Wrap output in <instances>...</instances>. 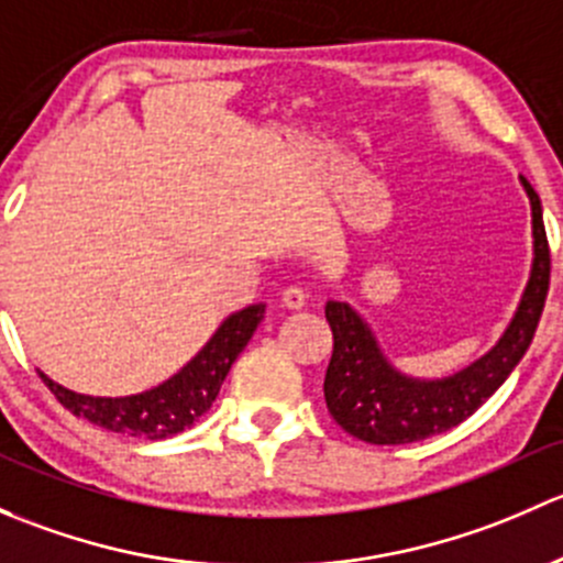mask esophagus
Returning a JSON list of instances; mask_svg holds the SVG:
<instances>
[{
  "instance_id": "34e87169",
  "label": "esophagus",
  "mask_w": 563,
  "mask_h": 563,
  "mask_svg": "<svg viewBox=\"0 0 563 563\" xmlns=\"http://www.w3.org/2000/svg\"><path fill=\"white\" fill-rule=\"evenodd\" d=\"M282 303L287 306V309H292V311L303 309V306H306V292L300 287H287L282 292Z\"/></svg>"
}]
</instances>
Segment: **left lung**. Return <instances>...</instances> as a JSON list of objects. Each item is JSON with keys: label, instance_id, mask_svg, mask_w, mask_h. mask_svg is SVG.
I'll use <instances>...</instances> for the list:
<instances>
[{"label": "left lung", "instance_id": "8db88e82", "mask_svg": "<svg viewBox=\"0 0 563 563\" xmlns=\"http://www.w3.org/2000/svg\"><path fill=\"white\" fill-rule=\"evenodd\" d=\"M534 263L518 311L488 355L444 379H415L387 363L374 333L344 300H328L324 320L333 330V355L324 374V404L350 437L368 444H409L450 431L474 415L504 385L529 350L550 287V249L542 202L529 181Z\"/></svg>", "mask_w": 563, "mask_h": 563}]
</instances>
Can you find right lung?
Instances as JSON below:
<instances>
[{"mask_svg":"<svg viewBox=\"0 0 563 563\" xmlns=\"http://www.w3.org/2000/svg\"><path fill=\"white\" fill-rule=\"evenodd\" d=\"M263 317V303L246 306V309L230 314L187 366L167 382L146 393H137V396H84V393L62 387L43 371H40V379L48 385V390L54 393L62 407L73 411L75 417H84V420L106 428V431L148 439V442L176 437L211 409L224 376L230 374V366L241 355L243 346L249 344Z\"/></svg>","mask_w":563,"mask_h":563,"instance_id":"1","label":"right lung"}]
</instances>
